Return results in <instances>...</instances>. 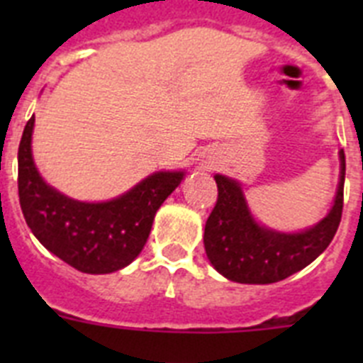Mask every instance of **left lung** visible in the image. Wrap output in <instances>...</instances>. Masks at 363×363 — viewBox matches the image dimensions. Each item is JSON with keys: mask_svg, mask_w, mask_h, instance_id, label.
<instances>
[{"mask_svg": "<svg viewBox=\"0 0 363 363\" xmlns=\"http://www.w3.org/2000/svg\"><path fill=\"white\" fill-rule=\"evenodd\" d=\"M218 201L207 218L203 245L211 265L230 281L274 284L301 271L325 251L342 220L345 154L340 150V182L329 213L313 227L284 233L262 225L252 216L242 184L214 176Z\"/></svg>", "mask_w": 363, "mask_h": 363, "instance_id": "1", "label": "left lung"}]
</instances>
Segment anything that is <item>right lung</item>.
I'll list each match as a JSON object with an SVG mask.
<instances>
[{
    "label": "right lung",
    "instance_id": "right-lung-1",
    "mask_svg": "<svg viewBox=\"0 0 363 363\" xmlns=\"http://www.w3.org/2000/svg\"><path fill=\"white\" fill-rule=\"evenodd\" d=\"M34 116L18 150V191L25 221L45 249L70 267L108 274L134 262L147 243L156 211L182 184L184 171H158L107 201L69 198L41 178L32 158Z\"/></svg>",
    "mask_w": 363,
    "mask_h": 363
}]
</instances>
